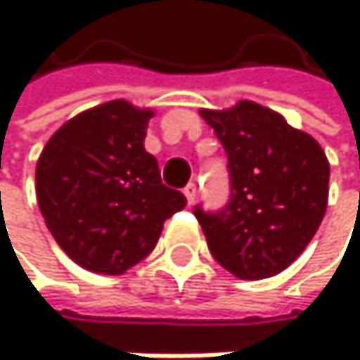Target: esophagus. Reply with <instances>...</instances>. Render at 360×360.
I'll return each mask as SVG.
<instances>
[{
  "label": "esophagus",
  "mask_w": 360,
  "mask_h": 360,
  "mask_svg": "<svg viewBox=\"0 0 360 360\" xmlns=\"http://www.w3.org/2000/svg\"><path fill=\"white\" fill-rule=\"evenodd\" d=\"M184 194H186L188 200H194V198H196V186H194V184H188V186L184 188Z\"/></svg>",
  "instance_id": "esophagus-1"
}]
</instances>
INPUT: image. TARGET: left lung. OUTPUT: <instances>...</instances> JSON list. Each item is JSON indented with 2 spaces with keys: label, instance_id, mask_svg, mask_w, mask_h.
<instances>
[{
  "label": "left lung",
  "instance_id": "8db88e82",
  "mask_svg": "<svg viewBox=\"0 0 360 360\" xmlns=\"http://www.w3.org/2000/svg\"><path fill=\"white\" fill-rule=\"evenodd\" d=\"M150 116L125 99L96 105L62 125L38 158L40 214L58 246L90 272L140 264L188 205L144 148Z\"/></svg>",
  "mask_w": 360,
  "mask_h": 360
}]
</instances>
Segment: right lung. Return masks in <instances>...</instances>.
Here are the masks:
<instances>
[{
  "instance_id": "obj_1",
  "label": "right lung",
  "mask_w": 360,
  "mask_h": 360,
  "mask_svg": "<svg viewBox=\"0 0 360 360\" xmlns=\"http://www.w3.org/2000/svg\"><path fill=\"white\" fill-rule=\"evenodd\" d=\"M210 125L229 160V198L214 212L194 207L207 246L238 278L274 276L294 264L320 229L328 160L311 136L250 101L212 112Z\"/></svg>"
}]
</instances>
